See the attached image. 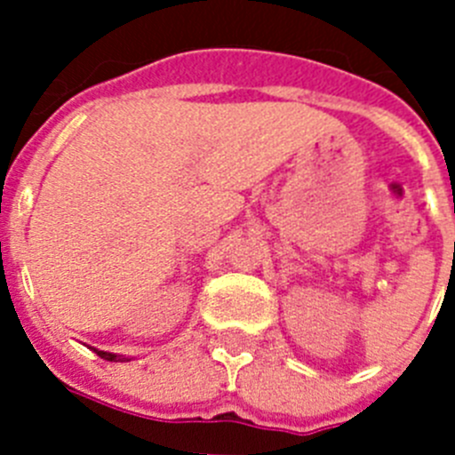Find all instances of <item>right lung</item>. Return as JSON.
I'll list each match as a JSON object with an SVG mask.
<instances>
[{
    "instance_id": "obj_1",
    "label": "right lung",
    "mask_w": 455,
    "mask_h": 455,
    "mask_svg": "<svg viewBox=\"0 0 455 455\" xmlns=\"http://www.w3.org/2000/svg\"><path fill=\"white\" fill-rule=\"evenodd\" d=\"M92 351L98 353L100 357H104V360H108V363H124V357H120V355H116V353H107V351H98V348H92Z\"/></svg>"
}]
</instances>
